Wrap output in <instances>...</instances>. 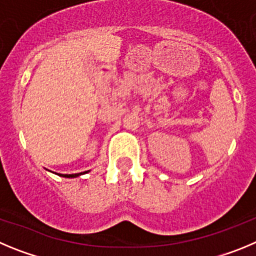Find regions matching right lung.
<instances>
[{
  "instance_id": "right-lung-1",
  "label": "right lung",
  "mask_w": 256,
  "mask_h": 256,
  "mask_svg": "<svg viewBox=\"0 0 256 256\" xmlns=\"http://www.w3.org/2000/svg\"><path fill=\"white\" fill-rule=\"evenodd\" d=\"M89 171H85V172H82V174H60L58 176H62V177H66V178H75V177L80 176V174H88Z\"/></svg>"
}]
</instances>
